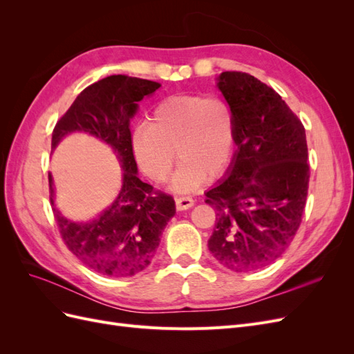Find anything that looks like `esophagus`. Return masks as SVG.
Instances as JSON below:
<instances>
[{"instance_id": "obj_1", "label": "esophagus", "mask_w": 354, "mask_h": 354, "mask_svg": "<svg viewBox=\"0 0 354 354\" xmlns=\"http://www.w3.org/2000/svg\"><path fill=\"white\" fill-rule=\"evenodd\" d=\"M195 201L192 199L190 196H180V198H176V207L178 211H183V209H189L194 207Z\"/></svg>"}]
</instances>
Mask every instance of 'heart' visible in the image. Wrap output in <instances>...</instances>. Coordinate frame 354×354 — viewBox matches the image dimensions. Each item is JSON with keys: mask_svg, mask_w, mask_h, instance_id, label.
<instances>
[{"mask_svg": "<svg viewBox=\"0 0 354 354\" xmlns=\"http://www.w3.org/2000/svg\"><path fill=\"white\" fill-rule=\"evenodd\" d=\"M234 140V115L226 100L218 95L177 94L159 102L149 124L136 128L131 147L137 164L156 183L168 177L177 155L181 162L171 187L183 194L199 187L203 178L224 173Z\"/></svg>", "mask_w": 354, "mask_h": 354, "instance_id": "heart-1", "label": "heart"}]
</instances>
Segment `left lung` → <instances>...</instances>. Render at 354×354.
Returning a JSON list of instances; mask_svg holds the SVG:
<instances>
[{"mask_svg":"<svg viewBox=\"0 0 354 354\" xmlns=\"http://www.w3.org/2000/svg\"><path fill=\"white\" fill-rule=\"evenodd\" d=\"M218 88L234 115L238 152L229 177L207 192L216 209L208 250L232 272L269 266L301 224L308 194L306 130L272 87L245 72H223Z\"/></svg>","mask_w":354,"mask_h":354,"instance_id":"1","label":"left lung"}]
</instances>
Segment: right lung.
I'll list each match as a JSON object with an SVG mask.
<instances>
[{"instance_id": "obj_1", "label": "right lung", "mask_w": 354, "mask_h": 354, "mask_svg": "<svg viewBox=\"0 0 354 354\" xmlns=\"http://www.w3.org/2000/svg\"><path fill=\"white\" fill-rule=\"evenodd\" d=\"M159 87L155 81L111 75L84 88L53 130L51 149L69 133H88L112 146L124 169L116 201L88 223L71 221L56 209L48 174L50 202L63 242L80 261L103 276L130 277L143 272L176 214L173 196L137 177L131 147L130 120L137 103Z\"/></svg>"}]
</instances>
